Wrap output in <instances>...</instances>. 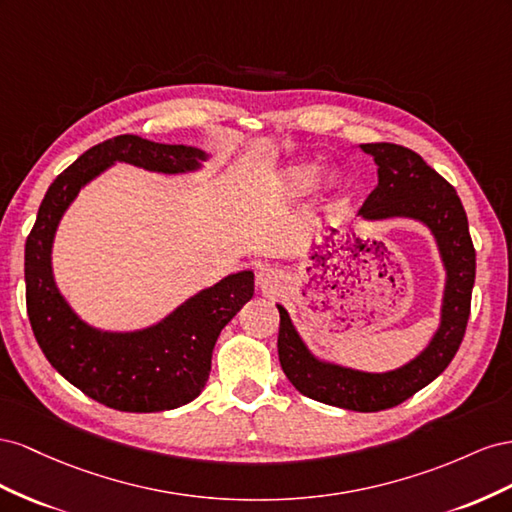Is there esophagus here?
<instances>
[{
	"label": "esophagus",
	"instance_id": "1",
	"mask_svg": "<svg viewBox=\"0 0 512 512\" xmlns=\"http://www.w3.org/2000/svg\"><path fill=\"white\" fill-rule=\"evenodd\" d=\"M257 285L264 291H272L279 287V274L274 268H261L257 274Z\"/></svg>",
	"mask_w": 512,
	"mask_h": 512
}]
</instances>
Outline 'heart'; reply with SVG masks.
<instances>
[{
    "label": "heart",
    "instance_id": "obj_1",
    "mask_svg": "<svg viewBox=\"0 0 512 512\" xmlns=\"http://www.w3.org/2000/svg\"><path fill=\"white\" fill-rule=\"evenodd\" d=\"M317 182H319V167L313 163H300V165L287 167L281 173L279 186L287 197H304L313 191ZM334 182H337L334 180V175H328L326 184L334 186Z\"/></svg>",
    "mask_w": 512,
    "mask_h": 512
}]
</instances>
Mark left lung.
<instances>
[{
    "label": "left lung",
    "mask_w": 512,
    "mask_h": 512,
    "mask_svg": "<svg viewBox=\"0 0 512 512\" xmlns=\"http://www.w3.org/2000/svg\"><path fill=\"white\" fill-rule=\"evenodd\" d=\"M360 150L371 154L377 165V186L358 212L362 221L410 218L435 238L446 270L440 326L429 345L403 367L367 373L317 358L285 306L276 304L281 313L279 360L304 397L352 412H382L431 384L455 358L470 317L476 251L457 191L416 152L394 143H362Z\"/></svg>",
    "instance_id": "obj_1"
}]
</instances>
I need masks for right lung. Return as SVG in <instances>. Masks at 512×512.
Segmentation results:
<instances>
[{
	"label": "right lung",
	"mask_w": 512,
	"mask_h": 512,
	"mask_svg": "<svg viewBox=\"0 0 512 512\" xmlns=\"http://www.w3.org/2000/svg\"><path fill=\"white\" fill-rule=\"evenodd\" d=\"M210 156L193 145L120 135L81 154L57 175L25 242V298L34 337L51 367L87 397L120 412H165L206 386L218 334L253 298V272L229 274L182 302L154 326L100 330L83 321L53 276V240L79 191L115 163L154 173L199 171Z\"/></svg>",
	"instance_id": "obj_1"
}]
</instances>
